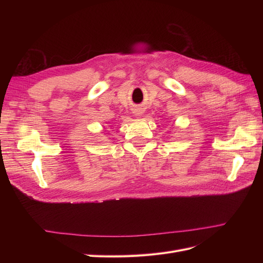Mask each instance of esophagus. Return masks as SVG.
<instances>
[{
    "instance_id": "34e87169",
    "label": "esophagus",
    "mask_w": 263,
    "mask_h": 263,
    "mask_svg": "<svg viewBox=\"0 0 263 263\" xmlns=\"http://www.w3.org/2000/svg\"><path fill=\"white\" fill-rule=\"evenodd\" d=\"M133 113L135 116H141L142 113H144V110H142V108H140V107H136V108H134Z\"/></svg>"
}]
</instances>
